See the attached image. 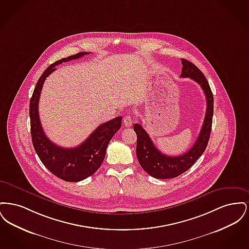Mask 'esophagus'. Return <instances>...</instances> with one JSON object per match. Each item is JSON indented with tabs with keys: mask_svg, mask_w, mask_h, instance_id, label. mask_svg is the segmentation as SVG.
<instances>
[{
	"mask_svg": "<svg viewBox=\"0 0 249 249\" xmlns=\"http://www.w3.org/2000/svg\"><path fill=\"white\" fill-rule=\"evenodd\" d=\"M123 123H124V126L126 128H130L131 125H132V119L130 116H126L124 119H123Z\"/></svg>",
	"mask_w": 249,
	"mask_h": 249,
	"instance_id": "obj_1",
	"label": "esophagus"
}]
</instances>
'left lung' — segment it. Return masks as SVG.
Returning a JSON list of instances; mask_svg holds the SVG:
<instances>
[{
	"label": "left lung",
	"mask_w": 249,
	"mask_h": 249,
	"mask_svg": "<svg viewBox=\"0 0 249 249\" xmlns=\"http://www.w3.org/2000/svg\"><path fill=\"white\" fill-rule=\"evenodd\" d=\"M183 67L181 77H190L199 84L206 97V113L200 134L189 151L180 156L161 153L152 142L147 132L138 123L133 125L137 135L136 156L142 169L151 177L159 179L177 178L188 171L204 152L210 138L213 113V97L208 81L201 70L190 60L181 59Z\"/></svg>",
	"instance_id": "obj_1"
}]
</instances>
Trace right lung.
Segmentation results:
<instances>
[{
    "mask_svg": "<svg viewBox=\"0 0 249 249\" xmlns=\"http://www.w3.org/2000/svg\"><path fill=\"white\" fill-rule=\"evenodd\" d=\"M89 52H79L49 65L38 79L30 101V119L33 144L43 164L57 178L67 182H78L92 176L103 163L108 143L120 129L122 117L111 119L100 125L78 146L64 148L51 142L42 128L38 104L43 84L56 66L71 59H79Z\"/></svg>",
    "mask_w": 249,
    "mask_h": 249,
    "instance_id": "obj_1",
    "label": "right lung"
}]
</instances>
